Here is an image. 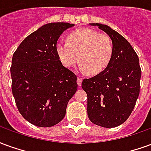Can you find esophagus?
<instances>
[{"label": "esophagus", "instance_id": "obj_1", "mask_svg": "<svg viewBox=\"0 0 151 151\" xmlns=\"http://www.w3.org/2000/svg\"><path fill=\"white\" fill-rule=\"evenodd\" d=\"M77 82H78V86H82V78H80V77H78V79H77Z\"/></svg>", "mask_w": 151, "mask_h": 151}]
</instances>
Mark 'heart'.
<instances>
[{
  "instance_id": "1",
  "label": "heart",
  "mask_w": 151,
  "mask_h": 151,
  "mask_svg": "<svg viewBox=\"0 0 151 151\" xmlns=\"http://www.w3.org/2000/svg\"><path fill=\"white\" fill-rule=\"evenodd\" d=\"M67 40L56 44V53L65 67H72L78 59L80 69L91 74L99 73L108 67L113 54V44L108 35L81 28L69 33Z\"/></svg>"
}]
</instances>
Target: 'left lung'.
Masks as SVG:
<instances>
[{
  "label": "left lung",
  "mask_w": 151,
  "mask_h": 151,
  "mask_svg": "<svg viewBox=\"0 0 151 151\" xmlns=\"http://www.w3.org/2000/svg\"><path fill=\"white\" fill-rule=\"evenodd\" d=\"M111 38L113 54L108 67L82 81L87 95V115L99 126L114 128L132 113L140 92L141 67L136 52L128 41L107 25L91 23Z\"/></svg>",
  "instance_id": "left-lung-1"
}]
</instances>
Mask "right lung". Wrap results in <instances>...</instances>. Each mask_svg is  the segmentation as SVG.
<instances>
[{"label":"right lung","instance_id":"right-lung-1","mask_svg":"<svg viewBox=\"0 0 151 151\" xmlns=\"http://www.w3.org/2000/svg\"><path fill=\"white\" fill-rule=\"evenodd\" d=\"M74 24L52 22L29 35L13 55L12 92L24 119L38 127H51L65 116L78 89L77 76L63 66L56 51L60 35Z\"/></svg>","mask_w":151,"mask_h":151}]
</instances>
